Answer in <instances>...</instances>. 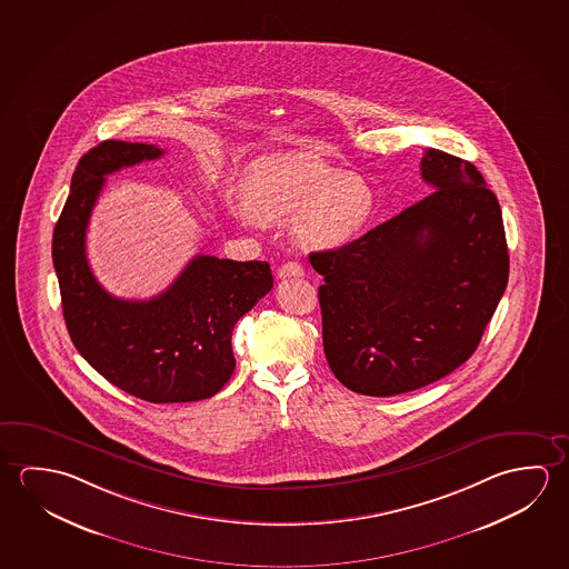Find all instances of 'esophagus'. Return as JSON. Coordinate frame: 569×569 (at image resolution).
I'll use <instances>...</instances> for the list:
<instances>
[{
  "mask_svg": "<svg viewBox=\"0 0 569 569\" xmlns=\"http://www.w3.org/2000/svg\"><path fill=\"white\" fill-rule=\"evenodd\" d=\"M303 276V268L299 266L298 261H286L278 268V278L286 280V278H301Z\"/></svg>",
  "mask_w": 569,
  "mask_h": 569,
  "instance_id": "1",
  "label": "esophagus"
}]
</instances>
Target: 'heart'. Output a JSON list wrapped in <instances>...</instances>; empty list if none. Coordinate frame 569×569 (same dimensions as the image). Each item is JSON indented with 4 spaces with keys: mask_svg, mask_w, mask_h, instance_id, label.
I'll return each instance as SVG.
<instances>
[{
    "mask_svg": "<svg viewBox=\"0 0 569 569\" xmlns=\"http://www.w3.org/2000/svg\"><path fill=\"white\" fill-rule=\"evenodd\" d=\"M246 208L236 216L250 222H293V236L308 250H339L357 240L373 220L377 196L365 180L329 164L316 152L261 160L242 182Z\"/></svg>",
    "mask_w": 569,
    "mask_h": 569,
    "instance_id": "obj_1",
    "label": "heart"
}]
</instances>
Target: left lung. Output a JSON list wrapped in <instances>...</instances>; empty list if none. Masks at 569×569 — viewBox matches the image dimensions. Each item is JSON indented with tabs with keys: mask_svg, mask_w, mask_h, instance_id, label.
I'll return each mask as SVG.
<instances>
[{
	"mask_svg": "<svg viewBox=\"0 0 569 569\" xmlns=\"http://www.w3.org/2000/svg\"><path fill=\"white\" fill-rule=\"evenodd\" d=\"M432 194L309 261L327 363L347 389L392 397L466 363L503 296L510 258L498 198L472 162L427 149Z\"/></svg>",
	"mask_w": 569,
	"mask_h": 569,
	"instance_id": "obj_1",
	"label": "left lung"
}]
</instances>
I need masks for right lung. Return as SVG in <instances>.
I'll return each mask as SVG.
<instances>
[{
	"instance_id": "obj_1",
	"label": "right lung",
	"mask_w": 569,
	"mask_h": 569,
	"mask_svg": "<svg viewBox=\"0 0 569 569\" xmlns=\"http://www.w3.org/2000/svg\"><path fill=\"white\" fill-rule=\"evenodd\" d=\"M162 154L144 142L97 144L79 160L53 230V266L77 351L114 387L157 405L214 397L236 367L233 326L273 288L268 261L196 256L154 298L129 301L104 291L84 252L104 177Z\"/></svg>"
}]
</instances>
